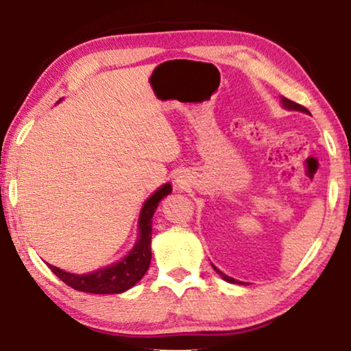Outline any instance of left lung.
<instances>
[{
    "instance_id": "8db88e82",
    "label": "left lung",
    "mask_w": 351,
    "mask_h": 351,
    "mask_svg": "<svg viewBox=\"0 0 351 351\" xmlns=\"http://www.w3.org/2000/svg\"><path fill=\"white\" fill-rule=\"evenodd\" d=\"M281 107L285 108V110H289V112H302V113H308V110H306L305 107H302V105H299V104H295V102H292V100H289V99H286V97H282L281 95ZM213 268L215 271L219 273L220 275V278H222L223 281H227V282H230V285H246V282H243V281H238V280H234V278H232V276H228V275H225V273H222L219 270L217 267L215 265H213Z\"/></svg>"
}]
</instances>
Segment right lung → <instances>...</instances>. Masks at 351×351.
Instances as JSON below:
<instances>
[{"mask_svg":"<svg viewBox=\"0 0 351 351\" xmlns=\"http://www.w3.org/2000/svg\"><path fill=\"white\" fill-rule=\"evenodd\" d=\"M62 102V99L59 100ZM57 102V104H59ZM172 191V185L162 184L155 193H152L143 203L141 214H138L137 222V239L134 243L131 251H129L118 262H113L112 265L97 268V270L83 273H70L62 270L59 267L51 265L52 273L57 278H60L65 285L73 287L81 292H90V294H121L137 285L145 275L152 261V223L153 214L160 204V201Z\"/></svg>","mask_w":351,"mask_h":351,"instance_id":"1","label":"right lung"}]
</instances>
